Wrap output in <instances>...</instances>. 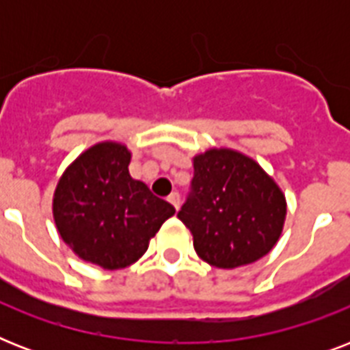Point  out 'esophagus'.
Listing matches in <instances>:
<instances>
[{"label": "esophagus", "mask_w": 350, "mask_h": 350, "mask_svg": "<svg viewBox=\"0 0 350 350\" xmlns=\"http://www.w3.org/2000/svg\"><path fill=\"white\" fill-rule=\"evenodd\" d=\"M167 202H169L176 211H178V208H180V194H178V192H172V194L167 198Z\"/></svg>", "instance_id": "34e87169"}]
</instances>
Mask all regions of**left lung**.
I'll return each mask as SVG.
<instances>
[{
  "instance_id": "left-lung-1",
  "label": "left lung",
  "mask_w": 350,
  "mask_h": 350,
  "mask_svg": "<svg viewBox=\"0 0 350 350\" xmlns=\"http://www.w3.org/2000/svg\"><path fill=\"white\" fill-rule=\"evenodd\" d=\"M287 202L254 159L230 148L194 156L191 192L178 218L194 249L218 269H236L271 252L285 224Z\"/></svg>"
}]
</instances>
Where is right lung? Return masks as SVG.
Listing matches in <instances>:
<instances>
[{"label":"right lung","mask_w":350,"mask_h":350,"mask_svg":"<svg viewBox=\"0 0 350 350\" xmlns=\"http://www.w3.org/2000/svg\"><path fill=\"white\" fill-rule=\"evenodd\" d=\"M131 152L114 142L85 150L57 181L52 213L63 241L85 261L116 271L145 254L174 207L129 174Z\"/></svg>","instance_id":"1"}]
</instances>
